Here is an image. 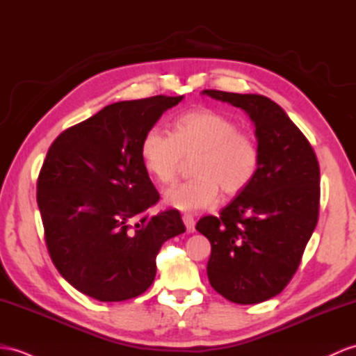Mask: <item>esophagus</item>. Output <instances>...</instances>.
I'll return each instance as SVG.
<instances>
[{
  "label": "esophagus",
  "mask_w": 356,
  "mask_h": 356,
  "mask_svg": "<svg viewBox=\"0 0 356 356\" xmlns=\"http://www.w3.org/2000/svg\"><path fill=\"white\" fill-rule=\"evenodd\" d=\"M183 222L186 225V229H187L188 234L195 232V219H193L192 214H184L183 216Z\"/></svg>",
  "instance_id": "34e87169"
}]
</instances>
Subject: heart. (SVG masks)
<instances>
[{"label":"heart","mask_w":356,"mask_h":356,"mask_svg":"<svg viewBox=\"0 0 356 356\" xmlns=\"http://www.w3.org/2000/svg\"><path fill=\"white\" fill-rule=\"evenodd\" d=\"M193 179L169 187L164 202L196 213L218 205L220 188L237 195L252 183L259 166L257 138L240 131L236 119L211 108H196L173 120V131L152 127L145 133L140 155L145 169L161 184L177 178L184 157L196 155Z\"/></svg>","instance_id":"heart-1"}]
</instances>
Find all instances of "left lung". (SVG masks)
<instances>
[{
  "instance_id": "obj_1",
  "label": "left lung",
  "mask_w": 356,
  "mask_h": 356,
  "mask_svg": "<svg viewBox=\"0 0 356 356\" xmlns=\"http://www.w3.org/2000/svg\"><path fill=\"white\" fill-rule=\"evenodd\" d=\"M202 95L246 111L255 125L259 166L252 183L219 218L196 223L211 243V287L234 303L254 305L280 294L298 270L318 219V161L275 101L257 93Z\"/></svg>"
}]
</instances>
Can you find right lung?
<instances>
[{
	"label": "right lung",
	"instance_id": "add662e5",
	"mask_svg": "<svg viewBox=\"0 0 356 356\" xmlns=\"http://www.w3.org/2000/svg\"><path fill=\"white\" fill-rule=\"evenodd\" d=\"M183 98L110 104L48 149L38 179L47 248L58 273L86 296L120 302L145 293L161 245L186 231L177 210L143 214L160 195L140 155L145 133Z\"/></svg>",
	"mask_w": 356,
	"mask_h": 356
}]
</instances>
